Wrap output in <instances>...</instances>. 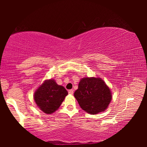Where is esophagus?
<instances>
[{"mask_svg": "<svg viewBox=\"0 0 147 147\" xmlns=\"http://www.w3.org/2000/svg\"><path fill=\"white\" fill-rule=\"evenodd\" d=\"M68 93H69V94H73V93H74L73 89H70V90H69Z\"/></svg>", "mask_w": 147, "mask_h": 147, "instance_id": "1", "label": "esophagus"}]
</instances>
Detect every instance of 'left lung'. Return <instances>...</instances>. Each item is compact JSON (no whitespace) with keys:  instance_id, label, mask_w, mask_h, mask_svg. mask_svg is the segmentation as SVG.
Here are the masks:
<instances>
[{"instance_id":"8db88e82","label":"left lung","mask_w":147,"mask_h":147,"mask_svg":"<svg viewBox=\"0 0 147 147\" xmlns=\"http://www.w3.org/2000/svg\"><path fill=\"white\" fill-rule=\"evenodd\" d=\"M81 108L91 115L108 108L112 99L111 91L103 80L95 77H84L74 93Z\"/></svg>"}]
</instances>
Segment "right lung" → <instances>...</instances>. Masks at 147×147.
<instances>
[{
	"label": "right lung",
	"mask_w": 147,
	"mask_h": 147,
	"mask_svg": "<svg viewBox=\"0 0 147 147\" xmlns=\"http://www.w3.org/2000/svg\"><path fill=\"white\" fill-rule=\"evenodd\" d=\"M68 92L63 86L57 84L54 79L47 80L36 89L34 94L35 102L42 111L52 114L58 109Z\"/></svg>",
	"instance_id": "right-lung-1"
}]
</instances>
